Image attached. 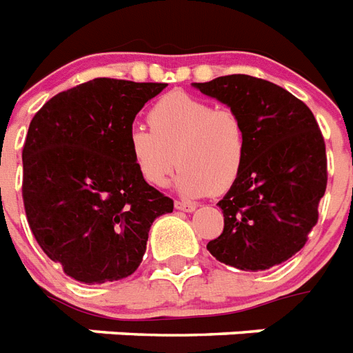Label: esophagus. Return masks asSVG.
Returning <instances> with one entry per match:
<instances>
[{
    "label": "esophagus",
    "mask_w": 353,
    "mask_h": 353,
    "mask_svg": "<svg viewBox=\"0 0 353 353\" xmlns=\"http://www.w3.org/2000/svg\"><path fill=\"white\" fill-rule=\"evenodd\" d=\"M174 208L180 211H188V213H191V211H194L196 205L191 204V202H184V200H174Z\"/></svg>",
    "instance_id": "34e87169"
}]
</instances>
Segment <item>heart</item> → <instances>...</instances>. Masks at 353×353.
Masks as SVG:
<instances>
[{"label":"heart","instance_id":"1","mask_svg":"<svg viewBox=\"0 0 353 353\" xmlns=\"http://www.w3.org/2000/svg\"><path fill=\"white\" fill-rule=\"evenodd\" d=\"M149 128L134 125L128 153L148 184L162 188L179 165L176 185L184 194H222L241 176L248 129L239 112L213 107L185 92H169L148 114Z\"/></svg>","mask_w":353,"mask_h":353}]
</instances>
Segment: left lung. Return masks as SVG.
I'll use <instances>...</instances> for the list:
<instances>
[{
  "instance_id": "1",
  "label": "left lung",
  "mask_w": 353,
  "mask_h": 353,
  "mask_svg": "<svg viewBox=\"0 0 353 353\" xmlns=\"http://www.w3.org/2000/svg\"><path fill=\"white\" fill-rule=\"evenodd\" d=\"M246 123L241 176L219 202L224 230L208 250L244 272L283 264L308 241L328 182L323 132L310 107L283 87L248 74L194 83Z\"/></svg>"
}]
</instances>
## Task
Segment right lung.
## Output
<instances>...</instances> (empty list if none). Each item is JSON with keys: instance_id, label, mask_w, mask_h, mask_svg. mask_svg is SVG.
Wrapping results in <instances>:
<instances>
[{"instance_id": "obj_1", "label": "right lung", "mask_w": 353, "mask_h": 353, "mask_svg": "<svg viewBox=\"0 0 353 353\" xmlns=\"http://www.w3.org/2000/svg\"><path fill=\"white\" fill-rule=\"evenodd\" d=\"M168 83L94 78L56 94L23 143V205L34 239L85 284L137 272L154 219L173 200L138 174L128 134L143 103Z\"/></svg>"}]
</instances>
